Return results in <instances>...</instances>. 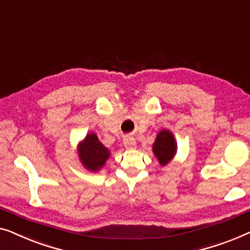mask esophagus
<instances>
[{
    "label": "esophagus",
    "mask_w": 250,
    "mask_h": 250,
    "mask_svg": "<svg viewBox=\"0 0 250 250\" xmlns=\"http://www.w3.org/2000/svg\"><path fill=\"white\" fill-rule=\"evenodd\" d=\"M124 144H125V148H128V149H135L137 147L136 139L133 138V137H130V136L125 137V138L124 139Z\"/></svg>",
    "instance_id": "obj_1"
}]
</instances>
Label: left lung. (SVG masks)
<instances>
[{"label":"left lung","mask_w":250,"mask_h":250,"mask_svg":"<svg viewBox=\"0 0 250 250\" xmlns=\"http://www.w3.org/2000/svg\"><path fill=\"white\" fill-rule=\"evenodd\" d=\"M153 152L162 167L167 165L177 153V143L174 136L168 130H161L153 144Z\"/></svg>","instance_id":"left-lung-1"}]
</instances>
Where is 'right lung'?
Wrapping results in <instances>:
<instances>
[{
    "label": "right lung",
    "instance_id": "obj_1",
    "mask_svg": "<svg viewBox=\"0 0 250 250\" xmlns=\"http://www.w3.org/2000/svg\"><path fill=\"white\" fill-rule=\"evenodd\" d=\"M78 155L80 162L87 170L96 172L104 167L105 162L110 157L111 153L100 142L97 136L90 132L79 144Z\"/></svg>",
    "mask_w": 250,
    "mask_h": 250
}]
</instances>
